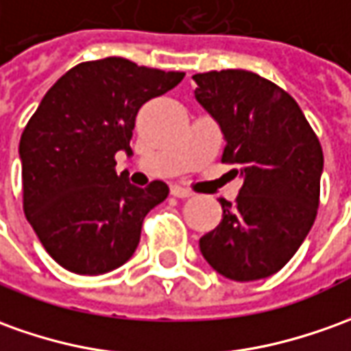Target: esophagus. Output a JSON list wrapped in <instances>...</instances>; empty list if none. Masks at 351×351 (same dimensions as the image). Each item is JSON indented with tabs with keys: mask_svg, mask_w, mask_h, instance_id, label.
I'll return each instance as SVG.
<instances>
[{
	"mask_svg": "<svg viewBox=\"0 0 351 351\" xmlns=\"http://www.w3.org/2000/svg\"><path fill=\"white\" fill-rule=\"evenodd\" d=\"M171 195L178 197V199H189L193 193L189 189H185V187H181V185H173L171 187Z\"/></svg>",
	"mask_w": 351,
	"mask_h": 351,
	"instance_id": "34e87169",
	"label": "esophagus"
}]
</instances>
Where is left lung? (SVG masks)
<instances>
[{"label": "left lung", "instance_id": "left-lung-1", "mask_svg": "<svg viewBox=\"0 0 351 351\" xmlns=\"http://www.w3.org/2000/svg\"><path fill=\"white\" fill-rule=\"evenodd\" d=\"M195 97L219 125L221 162L239 166L237 202L219 200L221 221L200 252L231 281H258L282 269L315 221L323 151L298 103L248 70L195 74Z\"/></svg>", "mask_w": 351, "mask_h": 351}]
</instances>
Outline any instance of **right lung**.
<instances>
[{"label": "right lung", "instance_id": "add662e5", "mask_svg": "<svg viewBox=\"0 0 351 351\" xmlns=\"http://www.w3.org/2000/svg\"><path fill=\"white\" fill-rule=\"evenodd\" d=\"M183 76L122 57L80 62L28 120L19 145L24 214L64 269L101 275L134 256L145 216L170 189L164 181L132 185L116 173L114 154H132L139 108Z\"/></svg>", "mask_w": 351, "mask_h": 351}]
</instances>
